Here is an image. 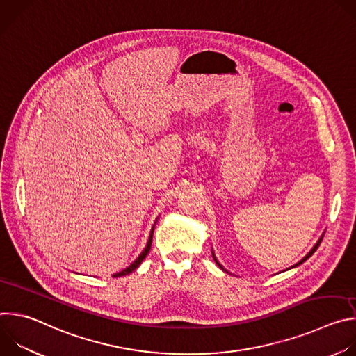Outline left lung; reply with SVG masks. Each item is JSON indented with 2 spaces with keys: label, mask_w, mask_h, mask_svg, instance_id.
Returning a JSON list of instances; mask_svg holds the SVG:
<instances>
[{
  "label": "left lung",
  "mask_w": 356,
  "mask_h": 356,
  "mask_svg": "<svg viewBox=\"0 0 356 356\" xmlns=\"http://www.w3.org/2000/svg\"><path fill=\"white\" fill-rule=\"evenodd\" d=\"M321 241H323V238H320V239H318V242H317V243H316V245H314V248H313V249H312V250H310V252H309V253H307V255H306V257H304V258H302V259H301V261H300V262H298V264H297V265H301V264H302V262H306V261H307V259H309V258H310V257H312V255H313V253H314V252H316V250H317V248H318V246H320V243H321ZM214 259H216V258H214ZM217 264H218V262H217ZM297 265H294V266H297ZM220 266H221V265H220Z\"/></svg>",
  "instance_id": "obj_1"
}]
</instances>
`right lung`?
<instances>
[{
	"instance_id": "1",
	"label": "right lung",
	"mask_w": 356,
	"mask_h": 356,
	"mask_svg": "<svg viewBox=\"0 0 356 356\" xmlns=\"http://www.w3.org/2000/svg\"><path fill=\"white\" fill-rule=\"evenodd\" d=\"M152 238H154V229L150 231V236H149V241H147V245H146V248H145V250L140 253V255L138 257V259L129 266V268H127V269H124L122 272H120V273H115L114 275V277H120V276H125V275H128V273H131V272H134L140 264H142V261L146 258V255L149 253V250H150V246H152Z\"/></svg>"
}]
</instances>
